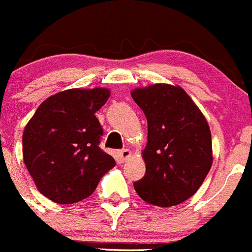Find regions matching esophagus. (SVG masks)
Returning a JSON list of instances; mask_svg holds the SVG:
<instances>
[{"label":"esophagus","mask_w":252,"mask_h":252,"mask_svg":"<svg viewBox=\"0 0 252 252\" xmlns=\"http://www.w3.org/2000/svg\"><path fill=\"white\" fill-rule=\"evenodd\" d=\"M131 156H132V152H131L130 150H127V148H125V150L120 151L119 152V157L120 159H121V162H126Z\"/></svg>","instance_id":"esophagus-1"}]
</instances>
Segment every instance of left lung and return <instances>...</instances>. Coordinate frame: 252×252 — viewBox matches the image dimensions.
I'll use <instances>...</instances> for the list:
<instances>
[{
	"mask_svg": "<svg viewBox=\"0 0 252 252\" xmlns=\"http://www.w3.org/2000/svg\"><path fill=\"white\" fill-rule=\"evenodd\" d=\"M147 119L142 151L146 173L133 183L141 199L157 207L178 205L204 182L213 164L207 119L179 85L152 84L131 90Z\"/></svg>",
	"mask_w": 252,
	"mask_h": 252,
	"instance_id": "obj_1",
	"label": "left lung"
}]
</instances>
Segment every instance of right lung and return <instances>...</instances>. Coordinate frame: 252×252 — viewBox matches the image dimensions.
<instances>
[{
  "label": "right lung",
  "instance_id": "1",
  "mask_svg": "<svg viewBox=\"0 0 252 252\" xmlns=\"http://www.w3.org/2000/svg\"><path fill=\"white\" fill-rule=\"evenodd\" d=\"M109 89H68L45 99L23 131V162L38 190L58 204L92 195L115 159L100 150L95 112Z\"/></svg>",
  "mask_w": 252,
  "mask_h": 252
}]
</instances>
